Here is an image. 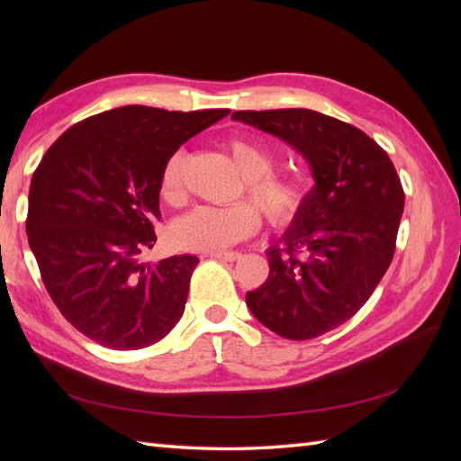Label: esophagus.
I'll return each mask as SVG.
<instances>
[{
    "mask_svg": "<svg viewBox=\"0 0 461 461\" xmlns=\"http://www.w3.org/2000/svg\"><path fill=\"white\" fill-rule=\"evenodd\" d=\"M207 258L221 259V261H236V259H240V254L239 252H212V254H207Z\"/></svg>",
    "mask_w": 461,
    "mask_h": 461,
    "instance_id": "34e87169",
    "label": "esophagus"
}]
</instances>
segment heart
Listing matches in <instances>:
<instances>
[{"label": "heart", "instance_id": "b5f03b06", "mask_svg": "<svg viewBox=\"0 0 461 461\" xmlns=\"http://www.w3.org/2000/svg\"><path fill=\"white\" fill-rule=\"evenodd\" d=\"M227 149L244 176L246 198L260 209L271 227L283 229L302 217L310 202V186L302 175L273 171V153L248 138H232ZM185 165L186 153L176 149L161 167L159 198L171 207L186 200ZM255 208L246 202L229 207H194L173 225V242L188 252H221L259 230L261 219Z\"/></svg>", "mask_w": 461, "mask_h": 461}]
</instances>
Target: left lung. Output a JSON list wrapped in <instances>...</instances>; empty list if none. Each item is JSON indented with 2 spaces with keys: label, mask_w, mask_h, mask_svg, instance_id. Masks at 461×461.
Masks as SVG:
<instances>
[{
  "label": "left lung",
  "mask_w": 461,
  "mask_h": 461,
  "mask_svg": "<svg viewBox=\"0 0 461 461\" xmlns=\"http://www.w3.org/2000/svg\"><path fill=\"white\" fill-rule=\"evenodd\" d=\"M232 119L294 146L315 178L285 248L267 252L269 276L248 292V308L278 337H321L359 312L394 258L400 176L364 131L317 111H234Z\"/></svg>",
  "instance_id": "8db88e82"
}]
</instances>
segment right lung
<instances>
[{"instance_id":"add662e5","label":"right lung","mask_w":461,"mask_h":461,"mask_svg":"<svg viewBox=\"0 0 461 461\" xmlns=\"http://www.w3.org/2000/svg\"><path fill=\"white\" fill-rule=\"evenodd\" d=\"M230 109L124 105L67 129L31 180L26 234L61 315L111 350L156 344L183 317L200 259L151 265L165 159Z\"/></svg>"}]
</instances>
